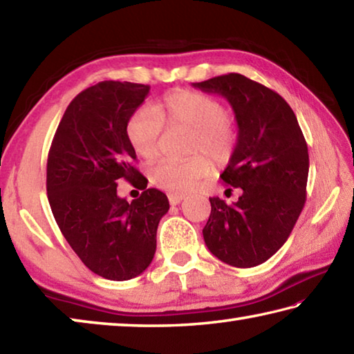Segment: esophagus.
<instances>
[{
  "label": "esophagus",
  "instance_id": "1",
  "mask_svg": "<svg viewBox=\"0 0 354 354\" xmlns=\"http://www.w3.org/2000/svg\"><path fill=\"white\" fill-rule=\"evenodd\" d=\"M184 198H185V196L181 195V194H171V195H169V201H170L171 206L179 205V203H181Z\"/></svg>",
  "mask_w": 354,
  "mask_h": 354
}]
</instances>
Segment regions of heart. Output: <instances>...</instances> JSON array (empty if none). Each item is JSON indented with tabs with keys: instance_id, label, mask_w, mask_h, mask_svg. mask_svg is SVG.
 Returning a JSON list of instances; mask_svg holds the SVG:
<instances>
[{
	"instance_id": "obj_1",
	"label": "heart",
	"mask_w": 354,
	"mask_h": 354,
	"mask_svg": "<svg viewBox=\"0 0 354 354\" xmlns=\"http://www.w3.org/2000/svg\"><path fill=\"white\" fill-rule=\"evenodd\" d=\"M164 124L169 129H189L185 153L190 156L156 164L149 171V179L156 187L171 194H185L211 175L212 158L217 165H225L234 156L237 131L227 118L225 104L211 95L176 91L165 95L154 107H137L127 122V137L140 158H158Z\"/></svg>"
}]
</instances>
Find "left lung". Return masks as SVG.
<instances>
[{"label": "left lung", "mask_w": 354, "mask_h": 354, "mask_svg": "<svg viewBox=\"0 0 354 354\" xmlns=\"http://www.w3.org/2000/svg\"><path fill=\"white\" fill-rule=\"evenodd\" d=\"M227 100L237 122V147L221 179L242 195L232 205L209 198L206 247L232 267L259 266L283 247L306 200L309 154L286 100L239 73L194 82Z\"/></svg>", "instance_id": "left-lung-1"}]
</instances>
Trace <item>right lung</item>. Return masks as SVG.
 <instances>
[{
  "label": "right lung",
  "instance_id": "1",
  "mask_svg": "<svg viewBox=\"0 0 354 354\" xmlns=\"http://www.w3.org/2000/svg\"><path fill=\"white\" fill-rule=\"evenodd\" d=\"M149 86L103 81L68 104L46 164V194L59 230L84 266L111 281L147 270L156 253V232L169 212L167 195L147 189L134 167L127 122ZM120 178L144 189L128 203L116 195Z\"/></svg>",
  "mask_w": 354,
  "mask_h": 354
}]
</instances>
